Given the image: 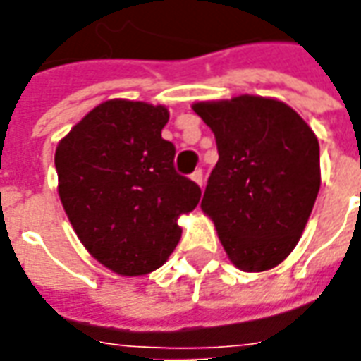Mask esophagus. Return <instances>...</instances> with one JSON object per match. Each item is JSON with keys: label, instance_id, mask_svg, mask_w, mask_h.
<instances>
[{"label": "esophagus", "instance_id": "34e87169", "mask_svg": "<svg viewBox=\"0 0 361 361\" xmlns=\"http://www.w3.org/2000/svg\"><path fill=\"white\" fill-rule=\"evenodd\" d=\"M191 180L195 181L197 185H201V188H203V183H204V176H203V170H195V172L191 173Z\"/></svg>", "mask_w": 361, "mask_h": 361}]
</instances>
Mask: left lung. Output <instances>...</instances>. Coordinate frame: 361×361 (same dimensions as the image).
Here are the masks:
<instances>
[{"mask_svg": "<svg viewBox=\"0 0 361 361\" xmlns=\"http://www.w3.org/2000/svg\"><path fill=\"white\" fill-rule=\"evenodd\" d=\"M219 162L201 209L238 269L269 271L294 250L321 185L319 141L288 104L263 96L197 102Z\"/></svg>", "mask_w": 361, "mask_h": 361, "instance_id": "left-lung-1", "label": "left lung"}]
</instances>
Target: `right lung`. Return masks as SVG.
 Segmentation results:
<instances>
[{"label":"right lung","mask_w":361,"mask_h":361,"mask_svg":"<svg viewBox=\"0 0 361 361\" xmlns=\"http://www.w3.org/2000/svg\"><path fill=\"white\" fill-rule=\"evenodd\" d=\"M168 108L108 100L90 110L56 149L58 191L75 234L92 257L123 276L166 263L181 238L178 216L201 188L173 168L162 139Z\"/></svg>","instance_id":"right-lung-1"}]
</instances>
